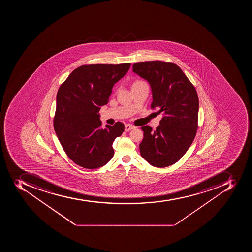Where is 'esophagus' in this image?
<instances>
[{
    "mask_svg": "<svg viewBox=\"0 0 252 252\" xmlns=\"http://www.w3.org/2000/svg\"><path fill=\"white\" fill-rule=\"evenodd\" d=\"M135 126H133V125H130V124H127V125H125V131H129L132 130V129H135Z\"/></svg>",
    "mask_w": 252,
    "mask_h": 252,
    "instance_id": "34e87169",
    "label": "esophagus"
}]
</instances>
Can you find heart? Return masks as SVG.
I'll list each match as a JSON object with an SVG mask.
<instances>
[{"instance_id": "1", "label": "heart", "mask_w": 252, "mask_h": 252, "mask_svg": "<svg viewBox=\"0 0 252 252\" xmlns=\"http://www.w3.org/2000/svg\"><path fill=\"white\" fill-rule=\"evenodd\" d=\"M144 83L143 81H141V80H137L135 83H133L132 85H135V84H138V83Z\"/></svg>"}]
</instances>
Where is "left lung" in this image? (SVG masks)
Here are the masks:
<instances>
[{"mask_svg": "<svg viewBox=\"0 0 252 252\" xmlns=\"http://www.w3.org/2000/svg\"><path fill=\"white\" fill-rule=\"evenodd\" d=\"M132 67L150 83L151 108L164 114L155 131L149 125L142 127L141 156L153 166H169L184 156L196 135L199 106L196 90L181 67L171 62H139Z\"/></svg>", "mask_w": 252, "mask_h": 252, "instance_id": "obj_1", "label": "left lung"}]
</instances>
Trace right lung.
<instances>
[{
    "label": "right lung",
    "mask_w": 252,
    "mask_h": 252,
    "mask_svg": "<svg viewBox=\"0 0 252 252\" xmlns=\"http://www.w3.org/2000/svg\"><path fill=\"white\" fill-rule=\"evenodd\" d=\"M130 66V63L82 65L60 87L54 130L63 151L79 166L97 169L113 158L112 145L123 133L125 125L117 122L102 128L98 113Z\"/></svg>",
    "instance_id": "right-lung-1"
}]
</instances>
